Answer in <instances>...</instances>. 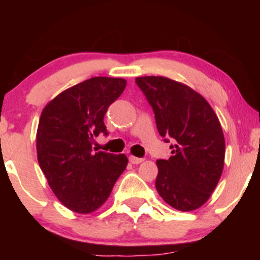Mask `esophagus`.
Listing matches in <instances>:
<instances>
[{
  "instance_id": "esophagus-1",
  "label": "esophagus",
  "mask_w": 260,
  "mask_h": 260,
  "mask_svg": "<svg viewBox=\"0 0 260 260\" xmlns=\"http://www.w3.org/2000/svg\"><path fill=\"white\" fill-rule=\"evenodd\" d=\"M143 161H144V159H140V157L132 156V155H131V156H129V162L133 164V165H138V164L143 162Z\"/></svg>"
}]
</instances>
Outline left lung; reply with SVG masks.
<instances>
[{"instance_id":"obj_1","label":"left lung","mask_w":260,"mask_h":260,"mask_svg":"<svg viewBox=\"0 0 260 260\" xmlns=\"http://www.w3.org/2000/svg\"><path fill=\"white\" fill-rule=\"evenodd\" d=\"M153 107L160 136L171 138L172 156L157 160L155 187L172 208L192 211L205 204L221 177L225 138L216 113L201 94L166 77H138Z\"/></svg>"}]
</instances>
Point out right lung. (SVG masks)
<instances>
[{
    "instance_id": "1",
    "label": "right lung",
    "mask_w": 260,
    "mask_h": 260,
    "mask_svg": "<svg viewBox=\"0 0 260 260\" xmlns=\"http://www.w3.org/2000/svg\"><path fill=\"white\" fill-rule=\"evenodd\" d=\"M126 84L123 78L94 77L62 91L41 112L39 165L58 201L74 213L99 209L127 168L124 154L92 151V139L107 134L104 116Z\"/></svg>"
}]
</instances>
